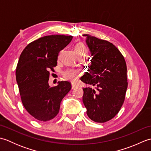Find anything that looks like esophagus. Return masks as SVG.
<instances>
[{
	"instance_id": "obj_1",
	"label": "esophagus",
	"mask_w": 151,
	"mask_h": 151,
	"mask_svg": "<svg viewBox=\"0 0 151 151\" xmlns=\"http://www.w3.org/2000/svg\"><path fill=\"white\" fill-rule=\"evenodd\" d=\"M76 87V85L75 84H72V89H74Z\"/></svg>"
}]
</instances>
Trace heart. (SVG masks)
<instances>
[{"label":"heart","mask_w":151,"mask_h":151,"mask_svg":"<svg viewBox=\"0 0 151 151\" xmlns=\"http://www.w3.org/2000/svg\"><path fill=\"white\" fill-rule=\"evenodd\" d=\"M75 51L76 55H82L84 54L86 56L87 50L86 47L83 43H78L76 44L75 47ZM81 76V73L78 70L73 69H67L63 72V76L67 81L70 82H75L78 79L79 76Z\"/></svg>","instance_id":"obj_1"}]
</instances>
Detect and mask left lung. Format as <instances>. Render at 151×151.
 <instances>
[{
    "label": "left lung",
    "instance_id": "8db88e82",
    "mask_svg": "<svg viewBox=\"0 0 151 151\" xmlns=\"http://www.w3.org/2000/svg\"><path fill=\"white\" fill-rule=\"evenodd\" d=\"M83 36L92 59L88 71L81 80L97 89L83 88L82 101L92 121L105 123L118 114L124 101L128 87L126 62L111 43L89 34Z\"/></svg>",
    "mask_w": 151,
    "mask_h": 151
}]
</instances>
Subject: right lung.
Here are the masks:
<instances>
[{"label":"right lung","mask_w":151,"mask_h":151,"mask_svg":"<svg viewBox=\"0 0 151 151\" xmlns=\"http://www.w3.org/2000/svg\"><path fill=\"white\" fill-rule=\"evenodd\" d=\"M73 39L72 36L51 35L29 43L22 50L16 68V81L22 103L36 119L48 121L59 113L63 98L71 89L67 81L49 85L50 73L57 65L60 50Z\"/></svg>","instance_id":"1"}]
</instances>
